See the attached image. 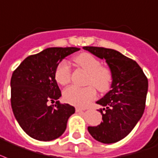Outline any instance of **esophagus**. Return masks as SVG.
I'll return each mask as SVG.
<instances>
[{
	"label": "esophagus",
	"instance_id": "1",
	"mask_svg": "<svg viewBox=\"0 0 158 158\" xmlns=\"http://www.w3.org/2000/svg\"><path fill=\"white\" fill-rule=\"evenodd\" d=\"M84 109H83V108H76V112L77 113H79V112H83L84 111Z\"/></svg>",
	"mask_w": 158,
	"mask_h": 158
}]
</instances>
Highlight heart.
Returning <instances> with one entry per match:
<instances>
[{
  "label": "heart",
  "instance_id": "obj_1",
  "mask_svg": "<svg viewBox=\"0 0 158 158\" xmlns=\"http://www.w3.org/2000/svg\"><path fill=\"white\" fill-rule=\"evenodd\" d=\"M74 60L77 65L89 73L87 84L92 85L83 88L72 85L64 89L63 97L67 103L72 105L84 107L96 97V89L99 92H106L110 88L113 76L110 69L102 66L100 60L91 54L82 53L77 55ZM55 76L58 84H68L71 79V71L68 64L64 61L61 62L56 68Z\"/></svg>",
  "mask_w": 158,
  "mask_h": 158
}]
</instances>
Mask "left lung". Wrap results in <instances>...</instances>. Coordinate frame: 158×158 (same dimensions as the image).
<instances>
[{"mask_svg":"<svg viewBox=\"0 0 158 158\" xmlns=\"http://www.w3.org/2000/svg\"><path fill=\"white\" fill-rule=\"evenodd\" d=\"M83 48L105 60L113 76L111 90L96 102L103 107L98 110L103 122L88 127V131L100 143H117L129 134L143 116L148 81L138 63L118 51L103 47Z\"/></svg>","mask_w":158,"mask_h":158,"instance_id":"8db88e82","label":"left lung"}]
</instances>
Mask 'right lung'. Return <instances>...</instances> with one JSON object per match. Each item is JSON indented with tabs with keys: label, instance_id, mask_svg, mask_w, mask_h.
<instances>
[{
	"label": "right lung",
	"instance_id": "right-lung-1",
	"mask_svg": "<svg viewBox=\"0 0 158 158\" xmlns=\"http://www.w3.org/2000/svg\"><path fill=\"white\" fill-rule=\"evenodd\" d=\"M76 47H51L30 55L20 63L10 79L11 108L18 123L34 139L52 141L63 134L75 108L59 101L61 92L55 70L66 56L79 51Z\"/></svg>",
	"mask_w": 158,
	"mask_h": 158
}]
</instances>
